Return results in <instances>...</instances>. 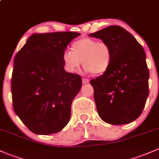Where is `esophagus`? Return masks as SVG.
I'll return each mask as SVG.
<instances>
[{
    "label": "esophagus",
    "instance_id": "obj_1",
    "mask_svg": "<svg viewBox=\"0 0 159 159\" xmlns=\"http://www.w3.org/2000/svg\"><path fill=\"white\" fill-rule=\"evenodd\" d=\"M89 82V80L88 79H86V78H83V80H82V83H83V84H86V83H88Z\"/></svg>",
    "mask_w": 159,
    "mask_h": 159
}]
</instances>
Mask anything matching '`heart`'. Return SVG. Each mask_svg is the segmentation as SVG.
<instances>
[{
    "label": "heart",
    "mask_w": 159,
    "mask_h": 159,
    "mask_svg": "<svg viewBox=\"0 0 159 159\" xmlns=\"http://www.w3.org/2000/svg\"><path fill=\"white\" fill-rule=\"evenodd\" d=\"M72 49L65 50L62 54L63 62L69 72H76L82 61L85 70L95 74L105 73L111 65L112 51L105 42L83 38L73 42Z\"/></svg>",
    "instance_id": "obj_1"
}]
</instances>
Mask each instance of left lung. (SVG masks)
<instances>
[{
	"instance_id": "8db88e82",
	"label": "left lung",
	"mask_w": 159,
	"mask_h": 159,
	"mask_svg": "<svg viewBox=\"0 0 159 159\" xmlns=\"http://www.w3.org/2000/svg\"><path fill=\"white\" fill-rule=\"evenodd\" d=\"M89 35L107 43L113 55L104 74L90 81L98 115L113 125L129 124L140 116L148 95L149 72L144 49L119 25Z\"/></svg>"
}]
</instances>
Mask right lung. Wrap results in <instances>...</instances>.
Here are the masks:
<instances>
[{
	"mask_svg": "<svg viewBox=\"0 0 159 159\" xmlns=\"http://www.w3.org/2000/svg\"><path fill=\"white\" fill-rule=\"evenodd\" d=\"M80 35L34 33L15 56L11 80L13 109L34 134H55L70 121L71 105L81 89L82 78L64 70L62 54Z\"/></svg>",
	"mask_w": 159,
	"mask_h": 159,
	"instance_id": "1",
	"label": "right lung"
}]
</instances>
